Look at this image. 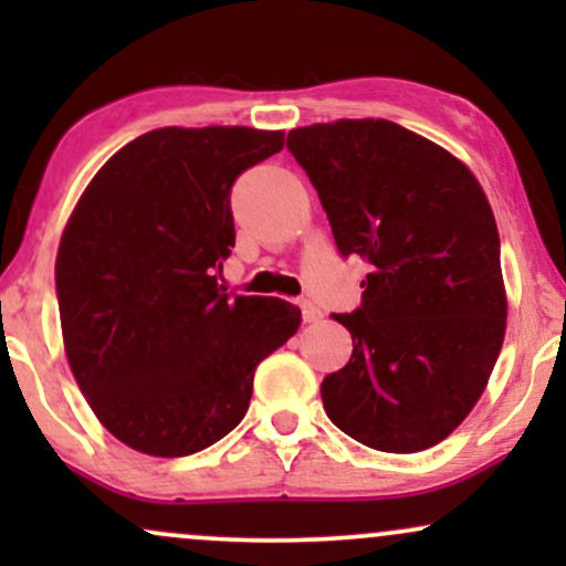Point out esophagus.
<instances>
[{
  "label": "esophagus",
  "instance_id": "34e87169",
  "mask_svg": "<svg viewBox=\"0 0 566 566\" xmlns=\"http://www.w3.org/2000/svg\"><path fill=\"white\" fill-rule=\"evenodd\" d=\"M301 311H303V322L305 324H314V322L322 319V311L316 308V305L311 301H305V297L301 301Z\"/></svg>",
  "mask_w": 566,
  "mask_h": 566
}]
</instances>
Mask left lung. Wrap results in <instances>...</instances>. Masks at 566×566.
Returning a JSON list of instances; mask_svg holds the SVG:
<instances>
[{"label": "left lung", "mask_w": 566, "mask_h": 566, "mask_svg": "<svg viewBox=\"0 0 566 566\" xmlns=\"http://www.w3.org/2000/svg\"><path fill=\"white\" fill-rule=\"evenodd\" d=\"M337 250L367 258L361 305L335 319L348 365L324 412L380 452H420L469 418L505 337L500 237L484 188L447 148L388 119L290 129Z\"/></svg>", "instance_id": "left-lung-1"}]
</instances>
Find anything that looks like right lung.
<instances>
[{"instance_id": "right-lung-1", "label": "right lung", "mask_w": 566, "mask_h": 566, "mask_svg": "<svg viewBox=\"0 0 566 566\" xmlns=\"http://www.w3.org/2000/svg\"><path fill=\"white\" fill-rule=\"evenodd\" d=\"M282 148V129H151L76 201L55 258L63 348L122 444L154 458L216 444L242 423L255 367L301 327L297 305L218 284L233 180Z\"/></svg>"}]
</instances>
